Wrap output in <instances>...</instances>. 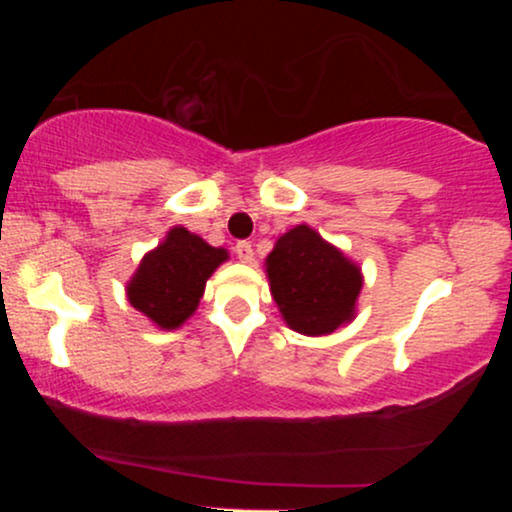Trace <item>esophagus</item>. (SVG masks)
Returning <instances> with one entry per match:
<instances>
[{
	"mask_svg": "<svg viewBox=\"0 0 512 512\" xmlns=\"http://www.w3.org/2000/svg\"><path fill=\"white\" fill-rule=\"evenodd\" d=\"M236 255L240 262H252L255 252H252V245L248 243V240H240V243H236Z\"/></svg>",
	"mask_w": 512,
	"mask_h": 512,
	"instance_id": "34e87169",
	"label": "esophagus"
}]
</instances>
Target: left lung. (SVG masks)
I'll use <instances>...</instances> for the list:
<instances>
[{"mask_svg":"<svg viewBox=\"0 0 512 512\" xmlns=\"http://www.w3.org/2000/svg\"><path fill=\"white\" fill-rule=\"evenodd\" d=\"M264 267L279 313L293 332L322 337L354 320L361 269L305 223L276 240Z\"/></svg>","mask_w":512,"mask_h":512,"instance_id":"left-lung-1","label":"left lung"}]
</instances>
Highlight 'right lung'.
Here are the masks:
<instances>
[{"instance_id": "obj_1", "label": "right lung", "mask_w": 512, "mask_h": 512, "mask_svg": "<svg viewBox=\"0 0 512 512\" xmlns=\"http://www.w3.org/2000/svg\"><path fill=\"white\" fill-rule=\"evenodd\" d=\"M228 260L187 228H170L156 250L146 252L127 284V301L161 330H178L195 315L207 279Z\"/></svg>"}]
</instances>
